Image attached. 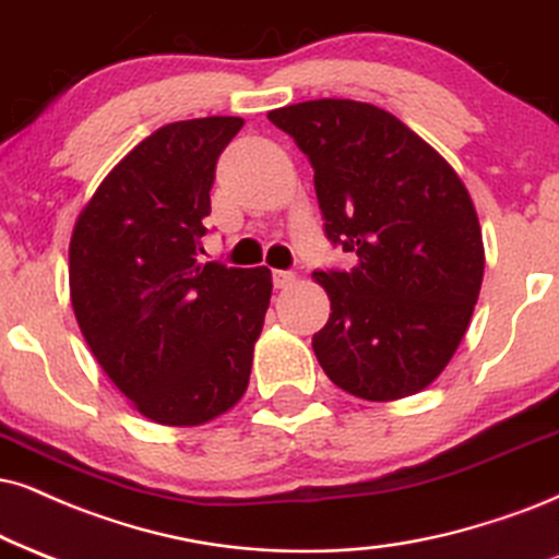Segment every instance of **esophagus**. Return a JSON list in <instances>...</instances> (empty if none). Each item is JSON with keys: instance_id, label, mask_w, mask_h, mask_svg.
Segmentation results:
<instances>
[{"instance_id": "1", "label": "esophagus", "mask_w": 559, "mask_h": 559, "mask_svg": "<svg viewBox=\"0 0 559 559\" xmlns=\"http://www.w3.org/2000/svg\"><path fill=\"white\" fill-rule=\"evenodd\" d=\"M272 282H274V287H277V290H285V287H290L295 282V274L285 272V269H274Z\"/></svg>"}]
</instances>
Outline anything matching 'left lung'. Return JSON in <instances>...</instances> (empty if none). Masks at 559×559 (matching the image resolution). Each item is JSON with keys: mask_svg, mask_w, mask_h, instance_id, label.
<instances>
[{"mask_svg": "<svg viewBox=\"0 0 559 559\" xmlns=\"http://www.w3.org/2000/svg\"><path fill=\"white\" fill-rule=\"evenodd\" d=\"M313 168L329 243L353 269H316L332 300L313 334L323 373L370 402L412 396L456 353L479 298L485 248L456 170L406 123L357 100L269 111Z\"/></svg>", "mask_w": 559, "mask_h": 559, "instance_id": "1", "label": "left lung"}]
</instances>
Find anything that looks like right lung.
I'll return each instance as SVG.
<instances>
[{
  "instance_id": "add662e5",
  "label": "right lung",
  "mask_w": 559,
  "mask_h": 559,
  "mask_svg": "<svg viewBox=\"0 0 559 559\" xmlns=\"http://www.w3.org/2000/svg\"><path fill=\"white\" fill-rule=\"evenodd\" d=\"M236 116L165 123L116 165L74 225L72 308L106 376L160 425L243 396L272 298L266 266L204 261V217Z\"/></svg>"
}]
</instances>
